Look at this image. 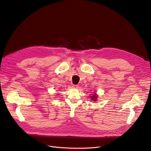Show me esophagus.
Returning <instances> with one entry per match:
<instances>
[{"mask_svg": "<svg viewBox=\"0 0 151 151\" xmlns=\"http://www.w3.org/2000/svg\"><path fill=\"white\" fill-rule=\"evenodd\" d=\"M72 87L74 88H79V86L78 85H72Z\"/></svg>", "mask_w": 151, "mask_h": 151, "instance_id": "obj_1", "label": "esophagus"}]
</instances>
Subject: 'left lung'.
<instances>
[{
  "label": "left lung",
  "mask_w": 151,
  "mask_h": 151,
  "mask_svg": "<svg viewBox=\"0 0 151 151\" xmlns=\"http://www.w3.org/2000/svg\"><path fill=\"white\" fill-rule=\"evenodd\" d=\"M91 98L93 99V100L94 101H96V99H97V96L96 95V94H94L93 96H91Z\"/></svg>",
  "instance_id": "obj_1"
}]
</instances>
